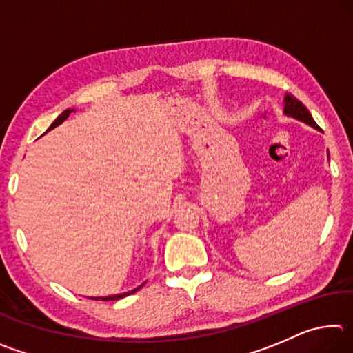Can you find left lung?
Listing matches in <instances>:
<instances>
[{
    "label": "left lung",
    "instance_id": "obj_1",
    "mask_svg": "<svg viewBox=\"0 0 353 353\" xmlns=\"http://www.w3.org/2000/svg\"><path fill=\"white\" fill-rule=\"evenodd\" d=\"M283 112H285V115L296 118V119H299V121L307 123V124H310V126H313L314 129H319V126L314 123V119L312 118V115H310L307 107L303 105L297 98L292 97V94H286V97H285V109H283Z\"/></svg>",
    "mask_w": 353,
    "mask_h": 353
}]
</instances>
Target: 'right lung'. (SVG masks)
<instances>
[{
    "label": "right lung",
    "mask_w": 353,
    "mask_h": 353,
    "mask_svg": "<svg viewBox=\"0 0 353 353\" xmlns=\"http://www.w3.org/2000/svg\"><path fill=\"white\" fill-rule=\"evenodd\" d=\"M71 112H74V109H67V110H65V112H62L61 115H59V117L56 118V121L51 124L50 129H48V130L54 129L56 126H59V124L63 123L65 119H67V118L70 117V113H71ZM48 130H46V132H48ZM143 285H145V283H143ZM143 285H140L139 288H135V290L129 291V292H123V294H117V296H107V297H88V299H94V301H118V299H123V297H126V296H129V294H134V292H135V291H139Z\"/></svg>",
    "instance_id": "add662e5"
}]
</instances>
